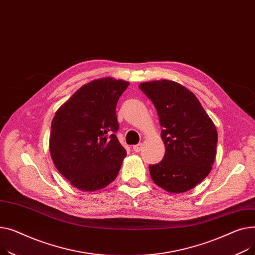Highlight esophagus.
Returning <instances> with one entry per match:
<instances>
[{
	"label": "esophagus",
	"mask_w": 255,
	"mask_h": 255,
	"mask_svg": "<svg viewBox=\"0 0 255 255\" xmlns=\"http://www.w3.org/2000/svg\"><path fill=\"white\" fill-rule=\"evenodd\" d=\"M142 144L141 143H139V144H137V145H134V146H132V150L134 151V152H140L141 151V149H142Z\"/></svg>",
	"instance_id": "obj_1"
}]
</instances>
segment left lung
<instances>
[{
  "label": "left lung",
  "mask_w": 255,
  "mask_h": 255,
  "mask_svg": "<svg viewBox=\"0 0 255 255\" xmlns=\"http://www.w3.org/2000/svg\"><path fill=\"white\" fill-rule=\"evenodd\" d=\"M157 111L166 147L163 158L149 166L155 184L173 193L199 184L212 169L217 130L200 101L183 85L155 80L139 85Z\"/></svg>",
  "instance_id": "obj_1"
}]
</instances>
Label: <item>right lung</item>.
<instances>
[{
	"label": "right lung",
	"instance_id": "1",
	"mask_svg": "<svg viewBox=\"0 0 255 255\" xmlns=\"http://www.w3.org/2000/svg\"><path fill=\"white\" fill-rule=\"evenodd\" d=\"M128 82L110 77L84 84L56 111L49 150L56 169L80 190L115 180L127 155L116 131V105Z\"/></svg>",
	"mask_w": 255,
	"mask_h": 255
}]
</instances>
